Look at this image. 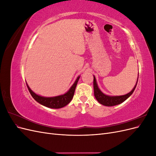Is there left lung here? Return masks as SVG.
I'll list each match as a JSON object with an SVG mask.
<instances>
[{
  "mask_svg": "<svg viewBox=\"0 0 156 156\" xmlns=\"http://www.w3.org/2000/svg\"><path fill=\"white\" fill-rule=\"evenodd\" d=\"M138 78H139V73H138V77H137V80H136V83L135 84V85L134 88L131 90V91L129 92V93H127V94H125V95H122V96H108V95H106V94H105L104 93H103L101 91V90L99 88L96 77L94 75L93 84H94V96H95L97 101L103 105L111 107V106L119 105L122 102H124L125 100H126L132 94H133L136 88V84H137Z\"/></svg>",
  "mask_w": 156,
  "mask_h": 156,
  "instance_id": "left-lung-1",
  "label": "left lung"
}]
</instances>
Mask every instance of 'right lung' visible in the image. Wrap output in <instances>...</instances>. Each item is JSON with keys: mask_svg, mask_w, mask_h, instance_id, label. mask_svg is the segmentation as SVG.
<instances>
[{"mask_svg": "<svg viewBox=\"0 0 156 156\" xmlns=\"http://www.w3.org/2000/svg\"><path fill=\"white\" fill-rule=\"evenodd\" d=\"M79 78H80V76H78L76 80H75V81L74 82V83L72 84V86L68 90V92H66L64 94H62V95H59V96H54V97L41 96L38 95V94H36V93L33 92L30 88L29 85H28L27 83V85L28 89H29V90L31 94V96L37 102H38L42 105L49 107V108H62L65 107L66 105H67L68 103L72 101L74 95L75 88H76Z\"/></svg>", "mask_w": 156, "mask_h": 156, "instance_id": "1", "label": "right lung"}]
</instances>
